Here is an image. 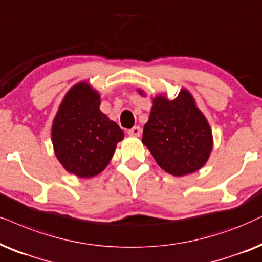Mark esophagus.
<instances>
[{
  "label": "esophagus",
  "mask_w": 262,
  "mask_h": 262,
  "mask_svg": "<svg viewBox=\"0 0 262 262\" xmlns=\"http://www.w3.org/2000/svg\"><path fill=\"white\" fill-rule=\"evenodd\" d=\"M127 134L130 136H134V137H139L141 136V127L139 126H134L130 130L127 131Z\"/></svg>",
  "instance_id": "obj_1"
}]
</instances>
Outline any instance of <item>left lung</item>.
I'll return each mask as SVG.
<instances>
[{"label": "left lung", "instance_id": "left-lung-1", "mask_svg": "<svg viewBox=\"0 0 262 262\" xmlns=\"http://www.w3.org/2000/svg\"><path fill=\"white\" fill-rule=\"evenodd\" d=\"M143 95V91L139 90ZM143 144L158 165L169 174L182 177L199 171L213 148L212 130L188 90L174 100L159 95L152 100Z\"/></svg>", "mask_w": 262, "mask_h": 262}]
</instances>
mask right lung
<instances>
[{
	"label": "right lung",
	"mask_w": 262,
	"mask_h": 262,
	"mask_svg": "<svg viewBox=\"0 0 262 262\" xmlns=\"http://www.w3.org/2000/svg\"><path fill=\"white\" fill-rule=\"evenodd\" d=\"M100 94L85 81L71 88L54 118L52 141L67 172L91 178L106 168L124 132L100 111Z\"/></svg>",
	"instance_id": "1"
}]
</instances>
